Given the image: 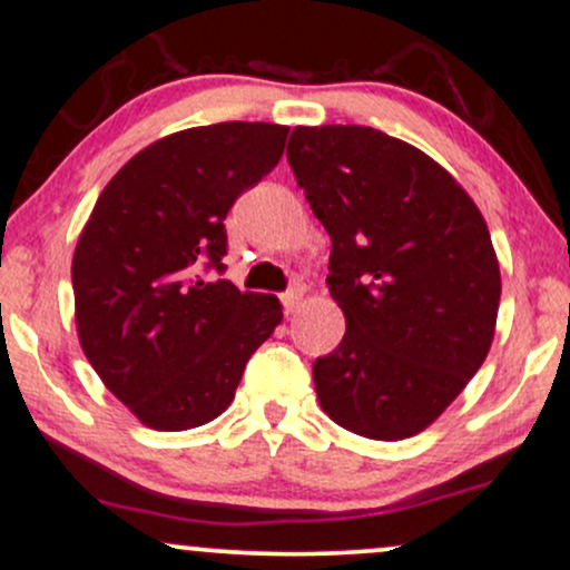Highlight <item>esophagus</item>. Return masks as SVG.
Segmentation results:
<instances>
[{"mask_svg":"<svg viewBox=\"0 0 570 570\" xmlns=\"http://www.w3.org/2000/svg\"><path fill=\"white\" fill-rule=\"evenodd\" d=\"M299 299H303V286H299V284H294L292 289H286L284 294H281V303H284L286 313H292L294 307L299 305Z\"/></svg>","mask_w":570,"mask_h":570,"instance_id":"34e87169","label":"esophagus"}]
</instances>
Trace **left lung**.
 <instances>
[{
	"instance_id": "1",
	"label": "left lung",
	"mask_w": 570,
	"mask_h": 570,
	"mask_svg": "<svg viewBox=\"0 0 570 570\" xmlns=\"http://www.w3.org/2000/svg\"><path fill=\"white\" fill-rule=\"evenodd\" d=\"M286 158L332 238L345 335L313 362L318 402L367 440L442 415L485 362L501 273L474 200L421 149L367 126L294 128Z\"/></svg>"
}]
</instances>
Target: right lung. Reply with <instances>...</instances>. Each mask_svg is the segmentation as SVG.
Segmentation results:
<instances>
[{
	"label": "right lung",
	"instance_id": "add662e5",
	"mask_svg": "<svg viewBox=\"0 0 570 570\" xmlns=\"http://www.w3.org/2000/svg\"><path fill=\"white\" fill-rule=\"evenodd\" d=\"M289 128L217 122L149 144L112 176L71 259L77 335L149 429L185 431L233 402L284 313L222 278L233 203L278 166ZM214 269L217 279H206Z\"/></svg>",
	"mask_w": 570,
	"mask_h": 570
}]
</instances>
